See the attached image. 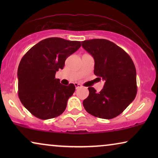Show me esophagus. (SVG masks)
I'll return each instance as SVG.
<instances>
[{"label":"esophagus","instance_id":"34e87169","mask_svg":"<svg viewBox=\"0 0 158 158\" xmlns=\"http://www.w3.org/2000/svg\"><path fill=\"white\" fill-rule=\"evenodd\" d=\"M75 88H76V89H78V88L82 87V85H81V84H80V83H75Z\"/></svg>","mask_w":158,"mask_h":158}]
</instances>
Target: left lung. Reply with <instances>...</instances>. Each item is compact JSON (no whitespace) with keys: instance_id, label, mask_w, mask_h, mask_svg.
<instances>
[{"instance_id":"obj_1","label":"left lung","mask_w":158,"mask_h":158,"mask_svg":"<svg viewBox=\"0 0 158 158\" xmlns=\"http://www.w3.org/2000/svg\"><path fill=\"white\" fill-rule=\"evenodd\" d=\"M81 43L94 58V74L105 81L99 93L94 88H88L89 96L83 101V106L96 117L111 119L122 114L135 98V64L124 49L107 40L94 39Z\"/></svg>"}]
</instances>
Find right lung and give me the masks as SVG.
<instances>
[{
  "label": "right lung",
  "instance_id": "add662e5",
  "mask_svg": "<svg viewBox=\"0 0 158 158\" xmlns=\"http://www.w3.org/2000/svg\"><path fill=\"white\" fill-rule=\"evenodd\" d=\"M81 46L77 41L51 37L37 43L23 55L18 68V95L32 115L45 120L63 113L75 86L62 85L55 73L63 69L67 57Z\"/></svg>",
  "mask_w": 158,
  "mask_h": 158
}]
</instances>
